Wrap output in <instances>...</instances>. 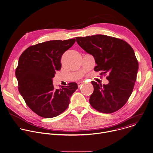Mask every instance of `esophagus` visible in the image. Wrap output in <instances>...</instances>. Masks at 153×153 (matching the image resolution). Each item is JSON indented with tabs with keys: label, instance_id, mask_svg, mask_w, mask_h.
Instances as JSON below:
<instances>
[{
	"label": "esophagus",
	"instance_id": "1",
	"mask_svg": "<svg viewBox=\"0 0 153 153\" xmlns=\"http://www.w3.org/2000/svg\"><path fill=\"white\" fill-rule=\"evenodd\" d=\"M83 82H78V83H77L78 87H79V88H80V87L83 85Z\"/></svg>",
	"mask_w": 153,
	"mask_h": 153
}]
</instances>
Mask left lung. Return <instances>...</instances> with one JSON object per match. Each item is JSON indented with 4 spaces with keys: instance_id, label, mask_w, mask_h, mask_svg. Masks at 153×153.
<instances>
[{
    "instance_id": "1",
    "label": "left lung",
    "mask_w": 153,
    "mask_h": 153,
    "mask_svg": "<svg viewBox=\"0 0 153 153\" xmlns=\"http://www.w3.org/2000/svg\"><path fill=\"white\" fill-rule=\"evenodd\" d=\"M78 45L95 58V71L108 74L107 85L92 81L94 92L89 102L96 110L112 113L129 98L137 80L138 62L132 48L126 41L102 34L76 37Z\"/></svg>"
}]
</instances>
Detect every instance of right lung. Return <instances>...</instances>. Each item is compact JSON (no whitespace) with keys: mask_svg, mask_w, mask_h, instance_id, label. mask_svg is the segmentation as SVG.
Masks as SVG:
<instances>
[{"mask_svg":"<svg viewBox=\"0 0 153 153\" xmlns=\"http://www.w3.org/2000/svg\"><path fill=\"white\" fill-rule=\"evenodd\" d=\"M75 39L50 40L31 46L21 55L15 70L18 90L27 106L38 116L52 118L68 107L76 83L54 89L52 78L61 67L62 54L75 43Z\"/></svg>","mask_w":153,"mask_h":153,"instance_id":"add662e5","label":"right lung"}]
</instances>
